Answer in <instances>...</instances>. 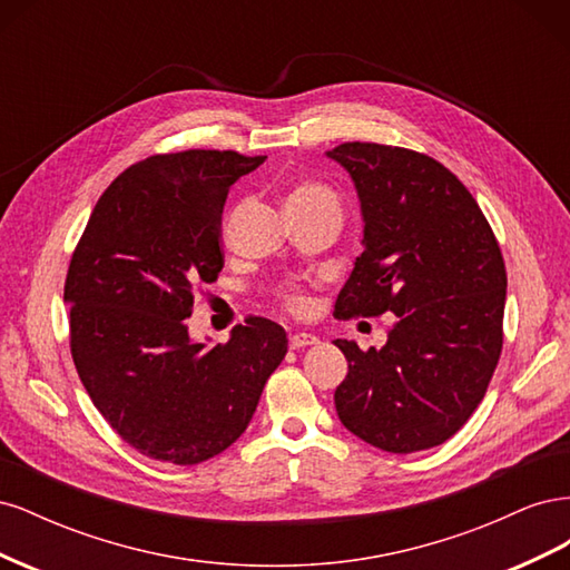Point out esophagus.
<instances>
[{
	"mask_svg": "<svg viewBox=\"0 0 570 570\" xmlns=\"http://www.w3.org/2000/svg\"><path fill=\"white\" fill-rule=\"evenodd\" d=\"M318 337L312 335V333H295L289 335V347L292 350H302V347H308V344H316Z\"/></svg>",
	"mask_w": 570,
	"mask_h": 570,
	"instance_id": "34e87169",
	"label": "esophagus"
}]
</instances>
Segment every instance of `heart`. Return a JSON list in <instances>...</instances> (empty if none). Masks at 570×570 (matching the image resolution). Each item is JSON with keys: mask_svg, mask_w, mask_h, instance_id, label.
Wrapping results in <instances>:
<instances>
[{"mask_svg": "<svg viewBox=\"0 0 570 570\" xmlns=\"http://www.w3.org/2000/svg\"><path fill=\"white\" fill-rule=\"evenodd\" d=\"M318 204L337 206V197H335L333 189H327V187L316 185V183H302L297 187H292L289 195H287V202H285V206H318ZM287 306L295 314H304L308 308V299L302 297V295H289Z\"/></svg>", "mask_w": 570, "mask_h": 570, "instance_id": "heart-1", "label": "heart"}]
</instances>
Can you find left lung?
Returning <instances> with one entry per match:
<instances>
[{
    "label": "left lung",
    "instance_id": "obj_1",
    "mask_svg": "<svg viewBox=\"0 0 570 570\" xmlns=\"http://www.w3.org/2000/svg\"><path fill=\"white\" fill-rule=\"evenodd\" d=\"M327 157L352 176L364 218V252L335 314L396 316L383 350L335 340L347 356L337 416L383 452L430 450L471 419L502 354V252L473 195L440 161L375 142H344Z\"/></svg>",
    "mask_w": 570,
    "mask_h": 570
}]
</instances>
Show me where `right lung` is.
Segmentation results:
<instances>
[{"label": "right lung", "mask_w": 570, "mask_h": 570, "mask_svg": "<svg viewBox=\"0 0 570 570\" xmlns=\"http://www.w3.org/2000/svg\"><path fill=\"white\" fill-rule=\"evenodd\" d=\"M266 157L187 149L124 170L68 266L71 354L97 411L140 454L195 465L245 433L287 354L283 325L249 316L226 344L189 337L195 289L223 268L228 189Z\"/></svg>", "instance_id": "right-lung-1"}]
</instances>
